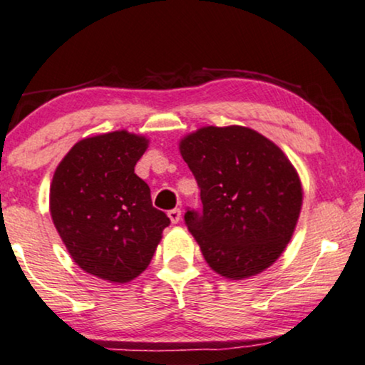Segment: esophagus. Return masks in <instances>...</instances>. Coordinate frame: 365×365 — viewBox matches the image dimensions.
I'll return each instance as SVG.
<instances>
[{
    "mask_svg": "<svg viewBox=\"0 0 365 365\" xmlns=\"http://www.w3.org/2000/svg\"><path fill=\"white\" fill-rule=\"evenodd\" d=\"M168 216L169 220H171V223L176 225L179 223V220H181V210H179V207H174V210L168 211Z\"/></svg>",
    "mask_w": 365,
    "mask_h": 365,
    "instance_id": "1",
    "label": "esophagus"
}]
</instances>
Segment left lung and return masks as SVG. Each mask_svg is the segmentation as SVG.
Wrapping results in <instances>:
<instances>
[{"label": "left lung", "instance_id": "obj_1", "mask_svg": "<svg viewBox=\"0 0 365 365\" xmlns=\"http://www.w3.org/2000/svg\"><path fill=\"white\" fill-rule=\"evenodd\" d=\"M201 189V211L187 210V230L206 263L231 280L258 275L290 241L302 184L278 145L241 125L202 127L179 144Z\"/></svg>", "mask_w": 365, "mask_h": 365}]
</instances>
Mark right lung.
<instances>
[{"instance_id": "obj_1", "label": "right lung", "mask_w": 365, "mask_h": 365, "mask_svg": "<svg viewBox=\"0 0 365 365\" xmlns=\"http://www.w3.org/2000/svg\"><path fill=\"white\" fill-rule=\"evenodd\" d=\"M149 140L127 130L87 137L53 174L50 212L61 241L83 272L112 283L139 277L154 257L165 212L134 173Z\"/></svg>"}]
</instances>
